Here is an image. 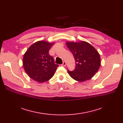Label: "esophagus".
<instances>
[{
    "label": "esophagus",
    "instance_id": "esophagus-1",
    "mask_svg": "<svg viewBox=\"0 0 123 123\" xmlns=\"http://www.w3.org/2000/svg\"><path fill=\"white\" fill-rule=\"evenodd\" d=\"M62 66H64V67H65L66 66V62H62Z\"/></svg>",
    "mask_w": 123,
    "mask_h": 123
}]
</instances>
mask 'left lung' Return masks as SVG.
<instances>
[{
    "mask_svg": "<svg viewBox=\"0 0 123 123\" xmlns=\"http://www.w3.org/2000/svg\"><path fill=\"white\" fill-rule=\"evenodd\" d=\"M66 44L73 54L76 64L73 71L68 70L70 76L81 82L91 79L100 67V58L98 52L86 42H67Z\"/></svg>",
    "mask_w": 123,
    "mask_h": 123,
    "instance_id": "left-lung-1",
    "label": "left lung"
}]
</instances>
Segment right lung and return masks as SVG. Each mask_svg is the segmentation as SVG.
Here are the masks:
<instances>
[{"mask_svg":"<svg viewBox=\"0 0 123 123\" xmlns=\"http://www.w3.org/2000/svg\"><path fill=\"white\" fill-rule=\"evenodd\" d=\"M53 44L38 41L32 44L24 54L23 66L25 72L31 79L38 83L50 80L58 67L49 53Z\"/></svg>","mask_w":123,"mask_h":123,"instance_id":"1","label":"right lung"}]
</instances>
